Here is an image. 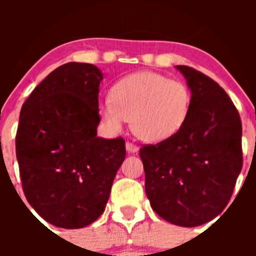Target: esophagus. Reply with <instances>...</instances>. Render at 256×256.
<instances>
[{
  "mask_svg": "<svg viewBox=\"0 0 256 256\" xmlns=\"http://www.w3.org/2000/svg\"><path fill=\"white\" fill-rule=\"evenodd\" d=\"M126 150L128 154H136L138 151V147L132 142H126Z\"/></svg>",
  "mask_w": 256,
  "mask_h": 256,
  "instance_id": "obj_1",
  "label": "esophagus"
}]
</instances>
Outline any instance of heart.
<instances>
[{"instance_id": "obj_1", "label": "heart", "mask_w": 256, "mask_h": 256, "mask_svg": "<svg viewBox=\"0 0 256 256\" xmlns=\"http://www.w3.org/2000/svg\"><path fill=\"white\" fill-rule=\"evenodd\" d=\"M190 90L180 80L154 72H138L118 80L112 99L100 102V115L112 132L131 118L132 132L146 142H160L180 131L190 109Z\"/></svg>"}]
</instances>
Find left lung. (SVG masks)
<instances>
[{
  "mask_svg": "<svg viewBox=\"0 0 256 256\" xmlns=\"http://www.w3.org/2000/svg\"><path fill=\"white\" fill-rule=\"evenodd\" d=\"M176 68L190 89L178 132L140 148L151 207L174 226H197L224 210L242 166V121L223 88L200 72Z\"/></svg>",
  "mask_w": 256,
  "mask_h": 256,
  "instance_id": "8db88e82",
  "label": "left lung"
}]
</instances>
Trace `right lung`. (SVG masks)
<instances>
[{"mask_svg":"<svg viewBox=\"0 0 256 256\" xmlns=\"http://www.w3.org/2000/svg\"><path fill=\"white\" fill-rule=\"evenodd\" d=\"M102 80L92 64H63L20 109L16 156L23 192L32 208L59 228H84L102 216L125 160L122 138L96 136Z\"/></svg>","mask_w":256,"mask_h":256,"instance_id":"1","label":"right lung"}]
</instances>
